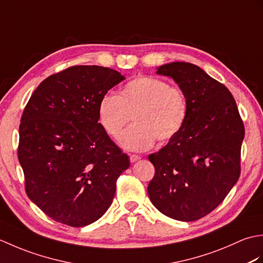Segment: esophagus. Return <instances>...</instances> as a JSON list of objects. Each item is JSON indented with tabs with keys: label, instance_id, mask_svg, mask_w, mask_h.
<instances>
[{
	"label": "esophagus",
	"instance_id": "1",
	"mask_svg": "<svg viewBox=\"0 0 263 263\" xmlns=\"http://www.w3.org/2000/svg\"><path fill=\"white\" fill-rule=\"evenodd\" d=\"M140 159H141L140 156H138V155H130V161H131V163H136V161L140 160Z\"/></svg>",
	"mask_w": 263,
	"mask_h": 263
}]
</instances>
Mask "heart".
Returning a JSON list of instances; mask_svg holds the SVG:
<instances>
[{
    "mask_svg": "<svg viewBox=\"0 0 263 263\" xmlns=\"http://www.w3.org/2000/svg\"><path fill=\"white\" fill-rule=\"evenodd\" d=\"M98 122L107 135L116 139L130 121L133 124L121 136L122 148L142 152L156 139L167 142L176 137L189 114L187 98L180 88L158 78L141 76L127 82L119 96L106 93L98 103Z\"/></svg>",
    "mask_w": 263,
    "mask_h": 263,
    "instance_id": "1",
    "label": "heart"
}]
</instances>
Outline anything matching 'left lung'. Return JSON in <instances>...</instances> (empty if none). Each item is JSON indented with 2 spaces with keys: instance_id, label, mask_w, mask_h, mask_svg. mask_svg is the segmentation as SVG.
Instances as JSON below:
<instances>
[{
  "instance_id": "1",
  "label": "left lung",
  "mask_w": 263,
  "mask_h": 263,
  "mask_svg": "<svg viewBox=\"0 0 263 263\" xmlns=\"http://www.w3.org/2000/svg\"><path fill=\"white\" fill-rule=\"evenodd\" d=\"M156 73L177 83L189 114L181 132L149 156L155 166L149 198L167 217L198 220L217 208L238 180L243 122L230 90L199 66L172 62Z\"/></svg>"
}]
</instances>
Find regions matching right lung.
Returning <instances> with one entry per match:
<instances>
[{"instance_id":"right-lung-1","label":"right lung","mask_w":263,"mask_h":263,"mask_svg":"<svg viewBox=\"0 0 263 263\" xmlns=\"http://www.w3.org/2000/svg\"><path fill=\"white\" fill-rule=\"evenodd\" d=\"M124 79L103 66H71L44 80L26 106L18 148L26 192L55 221L90 225L113 202L130 160L100 126L97 109Z\"/></svg>"}]
</instances>
